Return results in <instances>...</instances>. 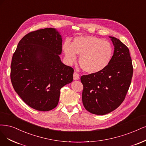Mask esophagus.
<instances>
[{"label": "esophagus", "mask_w": 146, "mask_h": 146, "mask_svg": "<svg viewBox=\"0 0 146 146\" xmlns=\"http://www.w3.org/2000/svg\"><path fill=\"white\" fill-rule=\"evenodd\" d=\"M73 79L74 80H78L79 79V75L78 73L74 72L73 73Z\"/></svg>", "instance_id": "esophagus-1"}]
</instances>
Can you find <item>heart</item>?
<instances>
[{
    "label": "heart",
    "mask_w": 146,
    "mask_h": 146,
    "mask_svg": "<svg viewBox=\"0 0 146 146\" xmlns=\"http://www.w3.org/2000/svg\"><path fill=\"white\" fill-rule=\"evenodd\" d=\"M63 50L70 63L76 61V54L80 56V66L84 72L90 74L104 70L111 62L114 53L109 42L91 36L75 37L72 44L66 41Z\"/></svg>",
    "instance_id": "b5f03b06"
}]
</instances>
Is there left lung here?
Segmentation results:
<instances>
[{"mask_svg":"<svg viewBox=\"0 0 146 146\" xmlns=\"http://www.w3.org/2000/svg\"><path fill=\"white\" fill-rule=\"evenodd\" d=\"M110 37L115 50L109 65L100 72L81 78L83 105L87 111L98 115L109 113L122 104L133 72L127 46L115 37Z\"/></svg>","mask_w":146,"mask_h":146,"instance_id":"left-lung-1","label":"left lung"}]
</instances>
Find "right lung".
Masks as SVG:
<instances>
[{"label": "right lung", "mask_w": 146, "mask_h": 146, "mask_svg": "<svg viewBox=\"0 0 146 146\" xmlns=\"http://www.w3.org/2000/svg\"><path fill=\"white\" fill-rule=\"evenodd\" d=\"M62 40L52 28L31 31L19 42L11 63L13 87L26 104L39 111L57 106L60 90L72 82L74 69L62 63Z\"/></svg>", "instance_id": "right-lung-1"}]
</instances>
